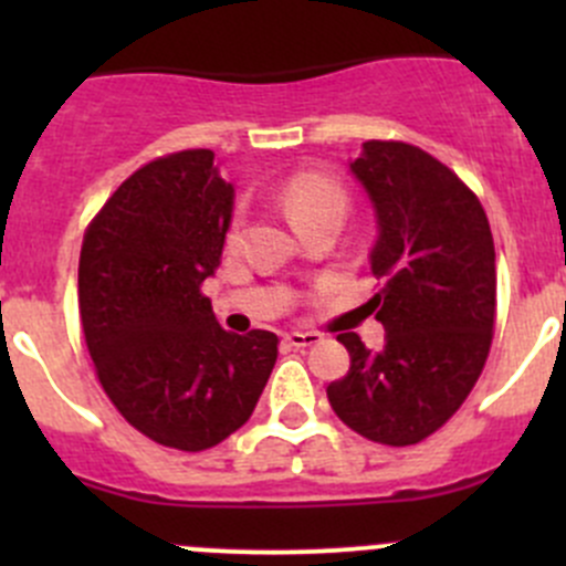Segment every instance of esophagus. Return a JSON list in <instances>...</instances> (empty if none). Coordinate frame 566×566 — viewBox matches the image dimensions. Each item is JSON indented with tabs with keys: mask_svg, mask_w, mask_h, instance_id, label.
Segmentation results:
<instances>
[{
	"mask_svg": "<svg viewBox=\"0 0 566 566\" xmlns=\"http://www.w3.org/2000/svg\"><path fill=\"white\" fill-rule=\"evenodd\" d=\"M284 339H287L290 347H312L323 342V334H317V331H290Z\"/></svg>",
	"mask_w": 566,
	"mask_h": 566,
	"instance_id": "obj_1",
	"label": "esophagus"
}]
</instances>
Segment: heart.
<instances>
[{
  "instance_id": "b5f03b06",
  "label": "heart",
  "mask_w": 566,
  "mask_h": 566,
  "mask_svg": "<svg viewBox=\"0 0 566 566\" xmlns=\"http://www.w3.org/2000/svg\"><path fill=\"white\" fill-rule=\"evenodd\" d=\"M279 197H282L284 208L290 210L295 224H306V221L317 219V216L331 213V210H342L345 213L347 193L339 182L331 175L319 172V169H295L293 175L284 177L279 186ZM238 235V227H232L230 238Z\"/></svg>"
}]
</instances>
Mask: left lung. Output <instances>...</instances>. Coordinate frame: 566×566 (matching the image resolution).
Instances as JSON below:
<instances>
[{
    "label": "left lung",
    "instance_id": "1",
    "mask_svg": "<svg viewBox=\"0 0 566 566\" xmlns=\"http://www.w3.org/2000/svg\"><path fill=\"white\" fill-rule=\"evenodd\" d=\"M378 216L369 298L386 328L384 350L358 334L345 378L325 389L358 436L413 447L441 430L476 386L493 345L495 247L476 193L447 164L408 142H364L350 164Z\"/></svg>",
    "mask_w": 566,
    "mask_h": 566
}]
</instances>
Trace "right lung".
<instances>
[{
	"label": "right lung",
	"mask_w": 566,
	"mask_h": 566,
	"mask_svg": "<svg viewBox=\"0 0 566 566\" xmlns=\"http://www.w3.org/2000/svg\"><path fill=\"white\" fill-rule=\"evenodd\" d=\"M232 199L213 150L169 153L119 182L78 256V315L106 397L142 436L180 452L241 430L279 356L276 334H230L202 293Z\"/></svg>",
	"instance_id": "add662e5"
}]
</instances>
